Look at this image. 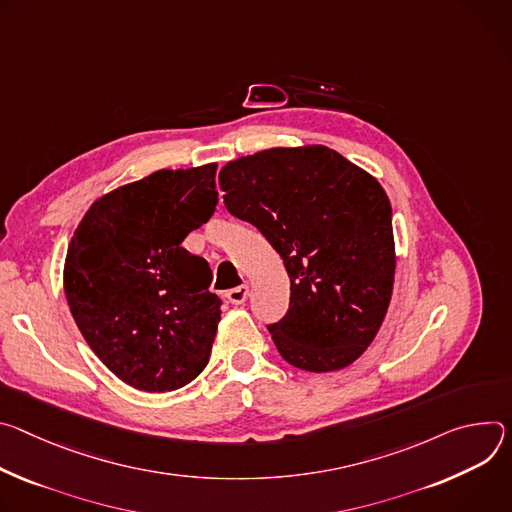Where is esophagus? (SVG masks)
<instances>
[{"label": "esophagus", "instance_id": "esophagus-1", "mask_svg": "<svg viewBox=\"0 0 512 512\" xmlns=\"http://www.w3.org/2000/svg\"><path fill=\"white\" fill-rule=\"evenodd\" d=\"M248 297H250V287L248 285H240L236 289L225 291V299L230 301L232 305H244L248 301Z\"/></svg>", "mask_w": 512, "mask_h": 512}]
</instances>
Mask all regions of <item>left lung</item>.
<instances>
[{
    "instance_id": "8db88e82",
    "label": "left lung",
    "mask_w": 512,
    "mask_h": 512,
    "mask_svg": "<svg viewBox=\"0 0 512 512\" xmlns=\"http://www.w3.org/2000/svg\"><path fill=\"white\" fill-rule=\"evenodd\" d=\"M223 203L285 260L289 311L268 325L295 368L331 372L372 344L394 282L392 209L380 183L325 146L270 148L219 170Z\"/></svg>"
}]
</instances>
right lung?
I'll return each instance as SVG.
<instances>
[{
    "mask_svg": "<svg viewBox=\"0 0 512 512\" xmlns=\"http://www.w3.org/2000/svg\"><path fill=\"white\" fill-rule=\"evenodd\" d=\"M215 170H156L97 199L67 250L65 295L95 356L126 384L177 390L209 362L221 299L181 244L215 211Z\"/></svg>",
    "mask_w": 512,
    "mask_h": 512,
    "instance_id": "right-lung-1",
    "label": "right lung"
}]
</instances>
